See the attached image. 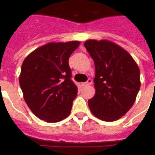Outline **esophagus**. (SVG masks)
<instances>
[{
    "instance_id": "34e87169",
    "label": "esophagus",
    "mask_w": 155,
    "mask_h": 155,
    "mask_svg": "<svg viewBox=\"0 0 155 155\" xmlns=\"http://www.w3.org/2000/svg\"><path fill=\"white\" fill-rule=\"evenodd\" d=\"M91 83H92V80L91 79H88L86 82H84V83H82V85H84V86H86V85H91Z\"/></svg>"
}]
</instances>
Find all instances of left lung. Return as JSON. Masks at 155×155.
Wrapping results in <instances>:
<instances>
[{"label":"left lung","instance_id":"left-lung-1","mask_svg":"<svg viewBox=\"0 0 155 155\" xmlns=\"http://www.w3.org/2000/svg\"><path fill=\"white\" fill-rule=\"evenodd\" d=\"M84 46L94 62L95 95L88 100L94 115L105 121L119 119L134 104L140 88V71L132 56L107 40H88Z\"/></svg>","mask_w":155,"mask_h":155}]
</instances>
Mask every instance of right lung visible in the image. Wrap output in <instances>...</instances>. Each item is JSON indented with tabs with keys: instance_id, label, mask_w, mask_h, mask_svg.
Instances as JSON below:
<instances>
[{
	"instance_id": "add662e5",
	"label": "right lung",
	"mask_w": 155,
	"mask_h": 155,
	"mask_svg": "<svg viewBox=\"0 0 155 155\" xmlns=\"http://www.w3.org/2000/svg\"><path fill=\"white\" fill-rule=\"evenodd\" d=\"M79 41L51 42L30 53L21 64L19 85L31 112L54 123L70 114L77 87L71 78L68 60Z\"/></svg>"
}]
</instances>
